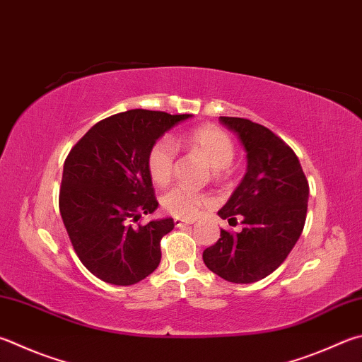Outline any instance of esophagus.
<instances>
[{
    "mask_svg": "<svg viewBox=\"0 0 362 362\" xmlns=\"http://www.w3.org/2000/svg\"><path fill=\"white\" fill-rule=\"evenodd\" d=\"M174 225H175V228H183V226L193 225V220L192 221H185V220H180V218H174Z\"/></svg>",
    "mask_w": 362,
    "mask_h": 362,
    "instance_id": "esophagus-1",
    "label": "esophagus"
}]
</instances>
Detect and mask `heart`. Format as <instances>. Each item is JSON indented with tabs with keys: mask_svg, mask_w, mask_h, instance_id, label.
Segmentation results:
<instances>
[{
	"mask_svg": "<svg viewBox=\"0 0 362 362\" xmlns=\"http://www.w3.org/2000/svg\"><path fill=\"white\" fill-rule=\"evenodd\" d=\"M188 150L199 153L210 166L215 179H225L231 173V163L235 155V147L231 137L225 131L212 127V124H201L189 129L180 139ZM177 148L170 137H160L148 150L147 170L150 179L160 187H166L173 180L175 166ZM212 204V198L207 193L194 192L185 187H174L163 194L161 206L168 214L179 216V218H193L199 210Z\"/></svg>",
	"mask_w": 362,
	"mask_h": 362,
	"instance_id": "obj_1",
	"label": "heart"
}]
</instances>
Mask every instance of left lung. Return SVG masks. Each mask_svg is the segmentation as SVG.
<instances>
[{
  "instance_id": "obj_1",
  "label": "left lung",
  "mask_w": 362,
  "mask_h": 362,
  "mask_svg": "<svg viewBox=\"0 0 362 362\" xmlns=\"http://www.w3.org/2000/svg\"><path fill=\"white\" fill-rule=\"evenodd\" d=\"M247 152V174L225 207L229 225L242 218V231L221 229L204 250L214 274L233 284H253L286 259L305 225L308 182L293 148L271 129L247 118L220 117Z\"/></svg>"
}]
</instances>
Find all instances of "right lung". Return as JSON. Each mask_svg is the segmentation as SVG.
<instances>
[{
  "mask_svg": "<svg viewBox=\"0 0 362 362\" xmlns=\"http://www.w3.org/2000/svg\"><path fill=\"white\" fill-rule=\"evenodd\" d=\"M192 115L133 109L88 129L63 166L60 214L82 264L103 281L128 286L161 261L163 235L173 218L133 223L158 207L147 170L150 147Z\"/></svg>",
  "mask_w": 362,
  "mask_h": 362,
  "instance_id": "add662e5",
  "label": "right lung"
}]
</instances>
